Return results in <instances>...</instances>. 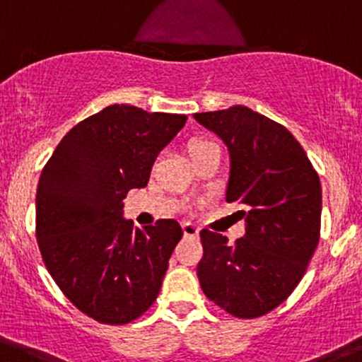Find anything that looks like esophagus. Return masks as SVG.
<instances>
[{
    "label": "esophagus",
    "mask_w": 362,
    "mask_h": 362,
    "mask_svg": "<svg viewBox=\"0 0 362 362\" xmlns=\"http://www.w3.org/2000/svg\"><path fill=\"white\" fill-rule=\"evenodd\" d=\"M182 229H184L185 236H198L199 235V228L192 222H182Z\"/></svg>",
    "instance_id": "34e87169"
}]
</instances>
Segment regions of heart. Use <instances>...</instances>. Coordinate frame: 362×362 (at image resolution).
I'll return each mask as SVG.
<instances>
[{"mask_svg": "<svg viewBox=\"0 0 362 362\" xmlns=\"http://www.w3.org/2000/svg\"><path fill=\"white\" fill-rule=\"evenodd\" d=\"M206 145H210V141H194V144H191V147H189V152H196L199 151L202 147H206Z\"/></svg>", "mask_w": 362, "mask_h": 362, "instance_id": "obj_1", "label": "heart"}]
</instances>
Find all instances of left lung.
<instances>
[{
    "label": "left lung",
    "instance_id": "1",
    "mask_svg": "<svg viewBox=\"0 0 362 362\" xmlns=\"http://www.w3.org/2000/svg\"><path fill=\"white\" fill-rule=\"evenodd\" d=\"M229 152L226 202H238L245 235L229 245L202 231L198 279L210 301L238 319L266 315L303 279L320 236L322 191L293 134L275 120L236 105L194 113Z\"/></svg>",
    "mask_w": 362,
    "mask_h": 362
}]
</instances>
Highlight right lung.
<instances>
[{
    "label": "right lung",
    "mask_w": 362,
    "mask_h": 362,
    "mask_svg": "<svg viewBox=\"0 0 362 362\" xmlns=\"http://www.w3.org/2000/svg\"><path fill=\"white\" fill-rule=\"evenodd\" d=\"M185 120L110 105L69 129L43 168L36 191L43 262L69 301L98 322H131L158 298L184 233L173 218L133 228L122 199L147 185Z\"/></svg>",
    "instance_id": "obj_1"
}]
</instances>
